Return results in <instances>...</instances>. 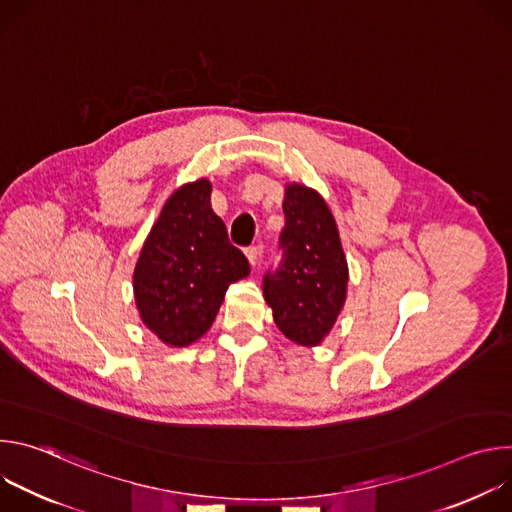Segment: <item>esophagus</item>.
Masks as SVG:
<instances>
[{
	"mask_svg": "<svg viewBox=\"0 0 512 512\" xmlns=\"http://www.w3.org/2000/svg\"><path fill=\"white\" fill-rule=\"evenodd\" d=\"M245 255H247V259H249V263H251L253 267L259 263V249H257V247H247V249H245Z\"/></svg>",
	"mask_w": 512,
	"mask_h": 512,
	"instance_id": "34e87169",
	"label": "esophagus"
}]
</instances>
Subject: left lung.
Wrapping results in <instances>:
<instances>
[{"label":"left lung","instance_id":"left-lung-1","mask_svg":"<svg viewBox=\"0 0 512 512\" xmlns=\"http://www.w3.org/2000/svg\"><path fill=\"white\" fill-rule=\"evenodd\" d=\"M283 259L263 281V298L281 334L318 346L334 328L348 289V263L334 214L322 194L287 182L283 196Z\"/></svg>","mask_w":512,"mask_h":512}]
</instances>
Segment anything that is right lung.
Segmentation results:
<instances>
[{"mask_svg":"<svg viewBox=\"0 0 512 512\" xmlns=\"http://www.w3.org/2000/svg\"><path fill=\"white\" fill-rule=\"evenodd\" d=\"M210 192L206 178L174 190L133 269L139 318L172 348L200 340L221 310L227 287L251 271L247 257L229 243Z\"/></svg>","mask_w":512,"mask_h":512,"instance_id":"add662e5","label":"right lung"}]
</instances>
